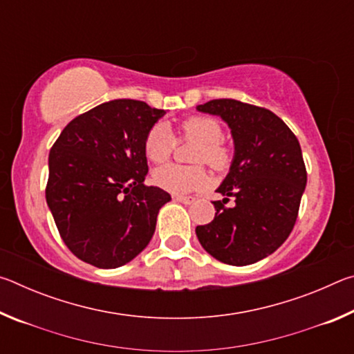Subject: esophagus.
<instances>
[{"label":"esophagus","mask_w":354,"mask_h":354,"mask_svg":"<svg viewBox=\"0 0 354 354\" xmlns=\"http://www.w3.org/2000/svg\"><path fill=\"white\" fill-rule=\"evenodd\" d=\"M175 200L179 203H184V205H192L195 201L194 196H183V195H175Z\"/></svg>","instance_id":"esophagus-1"}]
</instances>
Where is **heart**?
<instances>
[{"instance_id":"obj_1","label":"heart","mask_w":354,"mask_h":354,"mask_svg":"<svg viewBox=\"0 0 354 354\" xmlns=\"http://www.w3.org/2000/svg\"><path fill=\"white\" fill-rule=\"evenodd\" d=\"M223 131L218 120L209 115H194L185 118L178 128L179 140L195 142L192 162L206 164L215 171H223L231 165L232 148L221 140ZM176 147V139L165 123H156L145 136L143 151L153 164H164L170 159ZM154 183L171 194H190L207 184V175L200 165L160 167L153 175Z\"/></svg>"}]
</instances>
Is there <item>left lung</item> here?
<instances>
[{"label": "left lung", "instance_id": "left-lung-1", "mask_svg": "<svg viewBox=\"0 0 354 354\" xmlns=\"http://www.w3.org/2000/svg\"><path fill=\"white\" fill-rule=\"evenodd\" d=\"M196 109L220 115L231 128L234 160L212 201L215 217L196 226L209 254L230 266H248L277 251L293 230L308 173L290 128L266 107L221 98ZM230 198L235 206L226 208Z\"/></svg>", "mask_w": 354, "mask_h": 354}]
</instances>
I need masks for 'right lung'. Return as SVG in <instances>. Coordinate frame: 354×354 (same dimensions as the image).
Here are the masks:
<instances>
[{"label":"right lung","instance_id":"add662e5","mask_svg":"<svg viewBox=\"0 0 354 354\" xmlns=\"http://www.w3.org/2000/svg\"><path fill=\"white\" fill-rule=\"evenodd\" d=\"M165 113L143 101L113 100L77 115L50 151L45 189L64 243L98 268L122 267L151 241L170 194L145 185L143 142Z\"/></svg>","mask_w":354,"mask_h":354}]
</instances>
